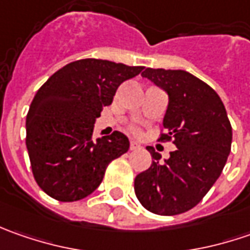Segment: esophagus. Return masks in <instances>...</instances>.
<instances>
[{
  "mask_svg": "<svg viewBox=\"0 0 250 250\" xmlns=\"http://www.w3.org/2000/svg\"><path fill=\"white\" fill-rule=\"evenodd\" d=\"M140 147H142V146H140L138 142H130L129 143V150H138L140 149Z\"/></svg>",
  "mask_w": 250,
  "mask_h": 250,
  "instance_id": "esophagus-1",
  "label": "esophagus"
}]
</instances>
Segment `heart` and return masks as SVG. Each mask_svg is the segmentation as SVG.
<instances>
[{
    "instance_id": "1",
    "label": "heart",
    "mask_w": 250,
    "mask_h": 250,
    "mask_svg": "<svg viewBox=\"0 0 250 250\" xmlns=\"http://www.w3.org/2000/svg\"><path fill=\"white\" fill-rule=\"evenodd\" d=\"M129 130L132 133H140V128L136 125V124H132L129 126Z\"/></svg>"
}]
</instances>
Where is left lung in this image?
Wrapping results in <instances>:
<instances>
[{
	"label": "left lung",
	"mask_w": 250,
	"mask_h": 250,
	"mask_svg": "<svg viewBox=\"0 0 250 250\" xmlns=\"http://www.w3.org/2000/svg\"><path fill=\"white\" fill-rule=\"evenodd\" d=\"M142 76L167 91L159 142L172 140L177 150L161 163V154L147 146L153 163L135 178V193L151 213L177 216L196 206L221 175L232 128L220 96L192 73L146 68Z\"/></svg>",
	"instance_id": "1"
}]
</instances>
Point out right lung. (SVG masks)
<instances>
[{
  "mask_svg": "<svg viewBox=\"0 0 250 250\" xmlns=\"http://www.w3.org/2000/svg\"><path fill=\"white\" fill-rule=\"evenodd\" d=\"M143 66L107 60L73 61L36 93L26 117V147L37 185L55 200L76 202L101 184L112 160L129 149L118 130L93 139L96 118L120 84Z\"/></svg>",
  "mask_w": 250,
  "mask_h": 250,
  "instance_id": "obj_1",
  "label": "right lung"
}]
</instances>
